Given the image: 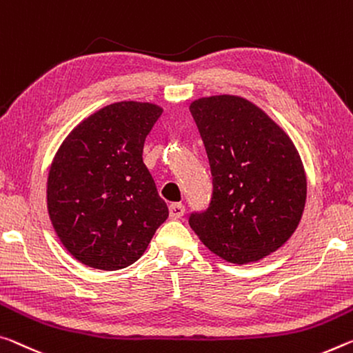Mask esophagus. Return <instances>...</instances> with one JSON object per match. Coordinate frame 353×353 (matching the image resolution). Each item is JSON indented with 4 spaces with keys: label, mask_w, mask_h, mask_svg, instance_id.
I'll return each mask as SVG.
<instances>
[{
    "label": "esophagus",
    "mask_w": 353,
    "mask_h": 353,
    "mask_svg": "<svg viewBox=\"0 0 353 353\" xmlns=\"http://www.w3.org/2000/svg\"><path fill=\"white\" fill-rule=\"evenodd\" d=\"M183 212H185V207L181 203H172L170 205V216L172 220H177V218H181L183 215Z\"/></svg>",
    "instance_id": "1"
}]
</instances>
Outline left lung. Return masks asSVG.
Here are the masks:
<instances>
[{"label":"left lung","mask_w":353,"mask_h":353,"mask_svg":"<svg viewBox=\"0 0 353 353\" xmlns=\"http://www.w3.org/2000/svg\"><path fill=\"white\" fill-rule=\"evenodd\" d=\"M190 111L212 172L209 207L192 212L190 226L228 262L259 261L283 247L301 220L306 176L297 149L247 99L203 97Z\"/></svg>","instance_id":"left-lung-1"}]
</instances>
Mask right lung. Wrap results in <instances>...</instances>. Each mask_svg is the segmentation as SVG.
Wrapping results in <instances>:
<instances>
[{
  "label": "right lung",
  "mask_w": 353,
  "mask_h": 353,
  "mask_svg": "<svg viewBox=\"0 0 353 353\" xmlns=\"http://www.w3.org/2000/svg\"><path fill=\"white\" fill-rule=\"evenodd\" d=\"M161 111L154 103H111L78 124L54 155L47 182L50 220L85 265H132L170 214L143 161L144 141Z\"/></svg>",
  "instance_id": "add662e5"
}]
</instances>
